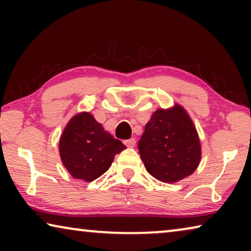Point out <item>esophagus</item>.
<instances>
[{"label":"esophagus","mask_w":251,"mask_h":251,"mask_svg":"<svg viewBox=\"0 0 251 251\" xmlns=\"http://www.w3.org/2000/svg\"><path fill=\"white\" fill-rule=\"evenodd\" d=\"M125 144L128 147H135L136 146V139L135 138H130L125 140Z\"/></svg>","instance_id":"34e87169"}]
</instances>
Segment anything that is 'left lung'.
I'll return each mask as SVG.
<instances>
[{
    "instance_id": "8db88e82",
    "label": "left lung",
    "mask_w": 251,
    "mask_h": 251,
    "mask_svg": "<svg viewBox=\"0 0 251 251\" xmlns=\"http://www.w3.org/2000/svg\"><path fill=\"white\" fill-rule=\"evenodd\" d=\"M138 150L150 175L176 183L194 173L201 160V144L190 115L180 105L157 109L145 126Z\"/></svg>"
}]
</instances>
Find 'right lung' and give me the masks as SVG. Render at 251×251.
<instances>
[{
    "label": "right lung",
    "mask_w": 251,
    "mask_h": 251,
    "mask_svg": "<svg viewBox=\"0 0 251 251\" xmlns=\"http://www.w3.org/2000/svg\"><path fill=\"white\" fill-rule=\"evenodd\" d=\"M125 149L88 112L78 113L70 120L59 142L65 168L74 178L84 181L100 177L111 167L116 154Z\"/></svg>",
    "instance_id": "1"
}]
</instances>
